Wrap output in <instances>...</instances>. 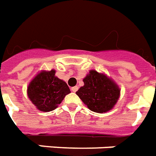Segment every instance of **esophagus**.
I'll list each match as a JSON object with an SVG mask.
<instances>
[{"label": "esophagus", "instance_id": "34e87169", "mask_svg": "<svg viewBox=\"0 0 156 156\" xmlns=\"http://www.w3.org/2000/svg\"><path fill=\"white\" fill-rule=\"evenodd\" d=\"M78 87H77V86L71 87V90H72V92H73V93H76V92L78 91Z\"/></svg>", "mask_w": 156, "mask_h": 156}]
</instances>
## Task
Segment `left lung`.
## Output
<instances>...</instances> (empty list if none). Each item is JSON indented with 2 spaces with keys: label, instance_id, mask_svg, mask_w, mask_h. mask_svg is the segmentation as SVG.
<instances>
[{
  "label": "left lung",
  "instance_id": "obj_1",
  "mask_svg": "<svg viewBox=\"0 0 156 156\" xmlns=\"http://www.w3.org/2000/svg\"><path fill=\"white\" fill-rule=\"evenodd\" d=\"M83 83L76 94L90 110L103 113L113 108L121 90L112 78L96 70H90L83 78Z\"/></svg>",
  "mask_w": 156,
  "mask_h": 156
}]
</instances>
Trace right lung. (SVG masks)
<instances>
[{
  "instance_id": "obj_1",
  "label": "right lung",
  "mask_w": 156,
  "mask_h": 156,
  "mask_svg": "<svg viewBox=\"0 0 156 156\" xmlns=\"http://www.w3.org/2000/svg\"><path fill=\"white\" fill-rule=\"evenodd\" d=\"M70 89L67 83L55 76V70L41 71L27 87L32 103L41 112H50L60 104Z\"/></svg>"
}]
</instances>
